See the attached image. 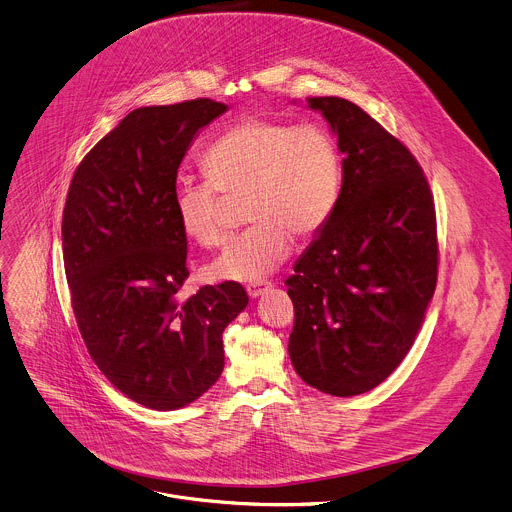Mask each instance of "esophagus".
Returning <instances> with one entry per match:
<instances>
[{
  "mask_svg": "<svg viewBox=\"0 0 512 512\" xmlns=\"http://www.w3.org/2000/svg\"><path fill=\"white\" fill-rule=\"evenodd\" d=\"M271 287V283H261V285H249L247 287V293H249V297L251 299H257V297H261L267 289Z\"/></svg>",
  "mask_w": 512,
  "mask_h": 512,
  "instance_id": "1",
  "label": "esophagus"
}]
</instances>
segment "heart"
<instances>
[{
    "label": "heart",
    "mask_w": 512,
    "mask_h": 512,
    "mask_svg": "<svg viewBox=\"0 0 512 512\" xmlns=\"http://www.w3.org/2000/svg\"><path fill=\"white\" fill-rule=\"evenodd\" d=\"M203 181H179L173 209L183 233L217 247L227 233V197L247 199L253 225L231 239L209 267L219 281L257 283L291 253L293 235L315 237L335 211L341 153L321 123L249 117L223 133L205 153Z\"/></svg>",
    "instance_id": "heart-1"
}]
</instances>
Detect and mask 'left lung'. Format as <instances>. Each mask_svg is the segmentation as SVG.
<instances>
[{"mask_svg":"<svg viewBox=\"0 0 512 512\" xmlns=\"http://www.w3.org/2000/svg\"><path fill=\"white\" fill-rule=\"evenodd\" d=\"M337 135L343 185L333 215L285 281L289 357L311 387L353 397L405 359L437 287V215L415 155L359 105L307 97Z\"/></svg>","mask_w":512,"mask_h":512,"instance_id":"left-lung-1","label":"left lung"}]
</instances>
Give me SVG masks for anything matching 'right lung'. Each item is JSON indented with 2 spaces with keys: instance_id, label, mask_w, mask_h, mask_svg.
<instances>
[{
  "instance_id": "1",
  "label": "right lung",
  "mask_w": 512,
  "mask_h": 512,
  "mask_svg": "<svg viewBox=\"0 0 512 512\" xmlns=\"http://www.w3.org/2000/svg\"><path fill=\"white\" fill-rule=\"evenodd\" d=\"M225 111L207 97L133 109L83 157L67 191L63 265L79 333L107 381L155 411L215 385L223 331L249 303L235 281L177 299L189 277L177 169L197 131Z\"/></svg>"
}]
</instances>
